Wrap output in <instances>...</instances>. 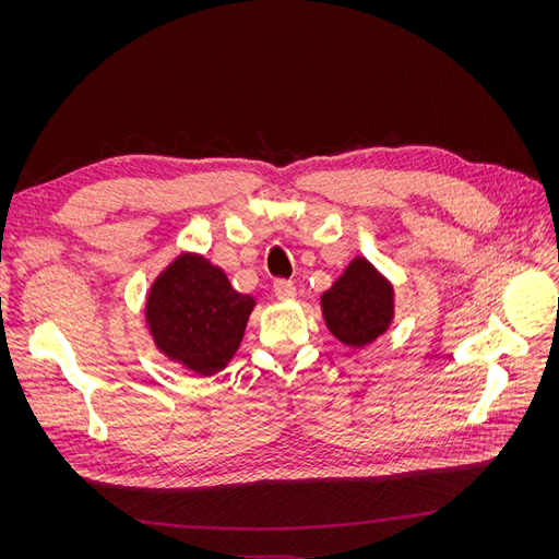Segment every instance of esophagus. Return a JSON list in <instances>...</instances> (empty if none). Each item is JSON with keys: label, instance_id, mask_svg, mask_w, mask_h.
<instances>
[{"label": "esophagus", "instance_id": "34e87169", "mask_svg": "<svg viewBox=\"0 0 559 559\" xmlns=\"http://www.w3.org/2000/svg\"><path fill=\"white\" fill-rule=\"evenodd\" d=\"M273 289H275V296L282 298V300H292L296 296V286L289 280H277L273 284Z\"/></svg>", "mask_w": 559, "mask_h": 559}]
</instances>
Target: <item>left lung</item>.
I'll list each match as a JSON object with an SVG mask.
<instances>
[{"label": "left lung", "mask_w": 559, "mask_h": 559, "mask_svg": "<svg viewBox=\"0 0 559 559\" xmlns=\"http://www.w3.org/2000/svg\"><path fill=\"white\" fill-rule=\"evenodd\" d=\"M321 314L337 341L364 347L392 324L394 286L359 257L321 294Z\"/></svg>", "instance_id": "8db88e82"}]
</instances>
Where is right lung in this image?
<instances>
[{
	"label": "right lung",
	"instance_id": "right-lung-1",
	"mask_svg": "<svg viewBox=\"0 0 559 559\" xmlns=\"http://www.w3.org/2000/svg\"><path fill=\"white\" fill-rule=\"evenodd\" d=\"M253 298L235 292L222 267L198 253H181L154 282L146 324L167 359L212 376L238 352Z\"/></svg>",
	"mask_w": 559,
	"mask_h": 559
}]
</instances>
